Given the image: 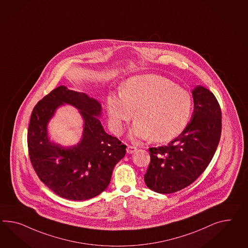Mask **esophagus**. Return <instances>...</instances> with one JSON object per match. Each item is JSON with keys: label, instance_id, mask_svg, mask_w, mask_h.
Masks as SVG:
<instances>
[{"label": "esophagus", "instance_id": "obj_1", "mask_svg": "<svg viewBox=\"0 0 248 248\" xmlns=\"http://www.w3.org/2000/svg\"><path fill=\"white\" fill-rule=\"evenodd\" d=\"M138 150V147L135 146H130V145H127V152L128 154H133Z\"/></svg>", "mask_w": 248, "mask_h": 248}]
</instances>
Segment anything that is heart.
Segmentation results:
<instances>
[{
	"label": "heart",
	"instance_id": "obj_1",
	"mask_svg": "<svg viewBox=\"0 0 248 248\" xmlns=\"http://www.w3.org/2000/svg\"><path fill=\"white\" fill-rule=\"evenodd\" d=\"M109 122L116 134L133 119L131 135L164 142L183 132L191 120L193 102L190 93L165 77L147 75L128 79L120 94L107 97Z\"/></svg>",
	"mask_w": 248,
	"mask_h": 248
}]
</instances>
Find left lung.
Returning <instances> with one entry per match:
<instances>
[{"label":"left lung","instance_id":"1","mask_svg":"<svg viewBox=\"0 0 248 248\" xmlns=\"http://www.w3.org/2000/svg\"><path fill=\"white\" fill-rule=\"evenodd\" d=\"M194 109L184 131L167 146L150 147L144 176L152 191L169 194L197 179L211 161L221 135V108L215 95L199 85L192 90Z\"/></svg>","mask_w":248,"mask_h":248}]
</instances>
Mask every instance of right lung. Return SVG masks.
Listing matches in <instances>:
<instances>
[{"mask_svg":"<svg viewBox=\"0 0 248 248\" xmlns=\"http://www.w3.org/2000/svg\"><path fill=\"white\" fill-rule=\"evenodd\" d=\"M64 103L80 109L85 121L83 139L71 148L51 142L47 136L48 121ZM101 113L95 99L65 86L51 91L33 108L28 129L30 159L40 181L58 196L84 201L99 195L124 157L127 146L104 131L97 118Z\"/></svg>","mask_w":248,"mask_h":248,"instance_id":"1","label":"right lung"}]
</instances>
